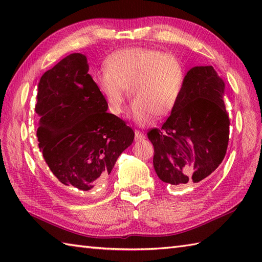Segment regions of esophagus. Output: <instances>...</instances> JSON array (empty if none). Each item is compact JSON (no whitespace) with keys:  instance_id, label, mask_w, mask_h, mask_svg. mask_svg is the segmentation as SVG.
I'll use <instances>...</instances> for the list:
<instances>
[{"instance_id":"obj_1","label":"esophagus","mask_w":262,"mask_h":262,"mask_svg":"<svg viewBox=\"0 0 262 262\" xmlns=\"http://www.w3.org/2000/svg\"><path fill=\"white\" fill-rule=\"evenodd\" d=\"M135 138L137 141H142V140H144V138H145V134H144V133H142L141 130H135Z\"/></svg>"}]
</instances>
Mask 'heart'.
Here are the masks:
<instances>
[{"label":"heart","instance_id":"obj_1","mask_svg":"<svg viewBox=\"0 0 262 262\" xmlns=\"http://www.w3.org/2000/svg\"><path fill=\"white\" fill-rule=\"evenodd\" d=\"M185 83L183 65L173 55L157 49L130 48L114 53L105 62V71L96 76L98 90L108 110L119 116L129 90L135 97L132 116L138 125H149L169 115L181 97Z\"/></svg>","mask_w":262,"mask_h":262}]
</instances>
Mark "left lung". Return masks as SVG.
Wrapping results in <instances>:
<instances>
[{
    "label": "left lung",
    "mask_w": 262,
    "mask_h": 262,
    "mask_svg": "<svg viewBox=\"0 0 262 262\" xmlns=\"http://www.w3.org/2000/svg\"><path fill=\"white\" fill-rule=\"evenodd\" d=\"M225 83L213 66L188 71L181 97L161 128L147 133L158 177L176 187L197 185L223 161L230 137Z\"/></svg>",
    "instance_id": "8db88e82"
}]
</instances>
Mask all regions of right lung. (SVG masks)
Listing matches in <instances>:
<instances>
[{"mask_svg":"<svg viewBox=\"0 0 262 262\" xmlns=\"http://www.w3.org/2000/svg\"><path fill=\"white\" fill-rule=\"evenodd\" d=\"M88 72L86 57L74 53L45 72L38 84V146L70 197L102 185L135 136L124 120L107 113Z\"/></svg>","mask_w":262,"mask_h":262,"instance_id":"right-lung-1","label":"right lung"}]
</instances>
